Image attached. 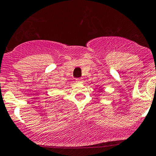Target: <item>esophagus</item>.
Instances as JSON below:
<instances>
[{
    "label": "esophagus",
    "instance_id": "esophagus-1",
    "mask_svg": "<svg viewBox=\"0 0 156 156\" xmlns=\"http://www.w3.org/2000/svg\"><path fill=\"white\" fill-rule=\"evenodd\" d=\"M76 83H78V84H81V83H83V79H82V78H77Z\"/></svg>",
    "mask_w": 156,
    "mask_h": 156
}]
</instances>
